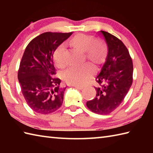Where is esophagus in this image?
Instances as JSON below:
<instances>
[{
  "label": "esophagus",
  "mask_w": 153,
  "mask_h": 153,
  "mask_svg": "<svg viewBox=\"0 0 153 153\" xmlns=\"http://www.w3.org/2000/svg\"><path fill=\"white\" fill-rule=\"evenodd\" d=\"M74 87H76V89H80V90H82V89H84V87H83V86H78V85H74Z\"/></svg>",
  "instance_id": "1"
}]
</instances>
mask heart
Here are the masks:
<instances>
[{"mask_svg":"<svg viewBox=\"0 0 153 153\" xmlns=\"http://www.w3.org/2000/svg\"><path fill=\"white\" fill-rule=\"evenodd\" d=\"M71 47L84 53L85 58L94 66L97 67L102 64L106 56V47L101 40H94L91 35L79 33L69 41ZM65 47L61 45L56 48L53 54L55 65L63 68L66 65L65 59ZM93 68L88 64L80 67L70 68L62 74V78L66 83L71 85L82 86L93 76Z\"/></svg>","mask_w":153,"mask_h":153,"instance_id":"obj_1","label":"heart"}]
</instances>
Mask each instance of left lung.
<instances>
[{
  "label": "left lung",
  "mask_w": 153,
  "mask_h": 153,
  "mask_svg": "<svg viewBox=\"0 0 153 153\" xmlns=\"http://www.w3.org/2000/svg\"><path fill=\"white\" fill-rule=\"evenodd\" d=\"M107 46L105 62L97 76L98 85L95 99L86 103L98 114H108L118 108L130 89L133 82V63L122 42L108 32L100 31Z\"/></svg>",
  "instance_id": "obj_1"
}]
</instances>
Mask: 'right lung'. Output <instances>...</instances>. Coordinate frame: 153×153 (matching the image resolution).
Here are the masks:
<instances>
[{
  "mask_svg": "<svg viewBox=\"0 0 153 153\" xmlns=\"http://www.w3.org/2000/svg\"><path fill=\"white\" fill-rule=\"evenodd\" d=\"M71 34L46 32L33 39L25 48L18 78L27 105L35 112L47 114L62 105L66 87H60V79L54 77L53 54Z\"/></svg>",
  "mask_w": 153,
  "mask_h": 153,
  "instance_id": "obj_1",
  "label": "right lung"
}]
</instances>
